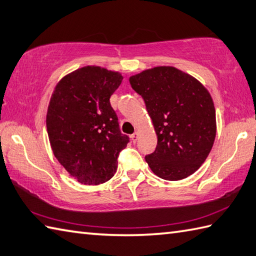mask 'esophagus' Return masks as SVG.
Segmentation results:
<instances>
[{
  "instance_id": "1",
  "label": "esophagus",
  "mask_w": 256,
  "mask_h": 256,
  "mask_svg": "<svg viewBox=\"0 0 256 256\" xmlns=\"http://www.w3.org/2000/svg\"><path fill=\"white\" fill-rule=\"evenodd\" d=\"M138 137H139V132H134V134H132V139L134 142H137Z\"/></svg>"
}]
</instances>
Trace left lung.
<instances>
[{"label":"left lung","instance_id":"8db88e82","mask_svg":"<svg viewBox=\"0 0 256 256\" xmlns=\"http://www.w3.org/2000/svg\"><path fill=\"white\" fill-rule=\"evenodd\" d=\"M144 98L158 146L146 156L152 172L168 180L192 175L214 146L217 124L212 95L204 85L174 66H156L129 78Z\"/></svg>","mask_w":256,"mask_h":256}]
</instances>
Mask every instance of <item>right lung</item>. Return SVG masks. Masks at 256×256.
Segmentation results:
<instances>
[{"instance_id":"add662e5","label":"right lung","mask_w":256,"mask_h":256,"mask_svg":"<svg viewBox=\"0 0 256 256\" xmlns=\"http://www.w3.org/2000/svg\"><path fill=\"white\" fill-rule=\"evenodd\" d=\"M122 78L119 72L86 66L62 78L51 95L46 118L51 149L84 185L110 180L129 142L110 102Z\"/></svg>"}]
</instances>
